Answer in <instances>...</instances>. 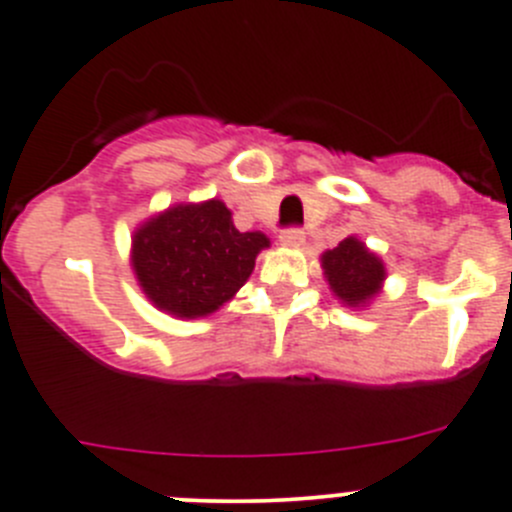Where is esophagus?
Wrapping results in <instances>:
<instances>
[{"label": "esophagus", "instance_id": "esophagus-1", "mask_svg": "<svg viewBox=\"0 0 512 512\" xmlns=\"http://www.w3.org/2000/svg\"><path fill=\"white\" fill-rule=\"evenodd\" d=\"M279 243L287 248H300L305 243V233L300 228H287L279 233Z\"/></svg>", "mask_w": 512, "mask_h": 512}]
</instances>
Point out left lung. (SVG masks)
Wrapping results in <instances>:
<instances>
[{
	"mask_svg": "<svg viewBox=\"0 0 512 512\" xmlns=\"http://www.w3.org/2000/svg\"><path fill=\"white\" fill-rule=\"evenodd\" d=\"M323 277L336 300L354 310H364L372 305L374 297L382 292L387 269L377 253L369 251L356 235H348L320 256Z\"/></svg>",
	"mask_w": 512,
	"mask_h": 512,
	"instance_id": "8db88e82",
	"label": "left lung"
}]
</instances>
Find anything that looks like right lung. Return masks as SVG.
<instances>
[{"instance_id":"1","label":"right lung","mask_w":512,"mask_h":512,"mask_svg":"<svg viewBox=\"0 0 512 512\" xmlns=\"http://www.w3.org/2000/svg\"><path fill=\"white\" fill-rule=\"evenodd\" d=\"M269 246L261 230L235 228L233 212L217 197L179 202L135 228L130 266L153 307L194 320L233 300Z\"/></svg>"}]
</instances>
